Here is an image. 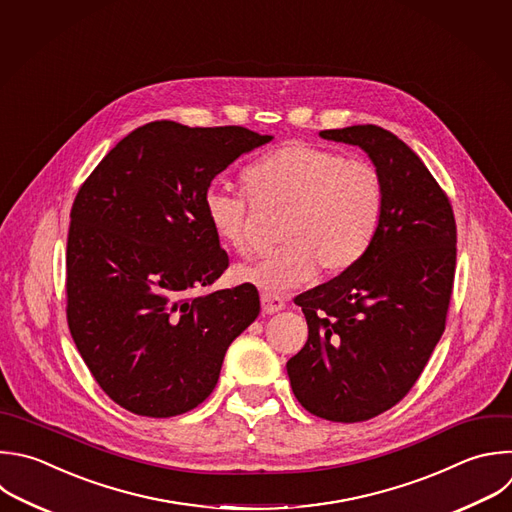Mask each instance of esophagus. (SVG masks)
Returning a JSON list of instances; mask_svg holds the SVG:
<instances>
[{
	"label": "esophagus",
	"mask_w": 512,
	"mask_h": 512,
	"mask_svg": "<svg viewBox=\"0 0 512 512\" xmlns=\"http://www.w3.org/2000/svg\"><path fill=\"white\" fill-rule=\"evenodd\" d=\"M261 307H263V311H265L267 315H271V313L281 311V309L285 307V301H283V297H279L277 293L263 291V293H261Z\"/></svg>",
	"instance_id": "esophagus-1"
}]
</instances>
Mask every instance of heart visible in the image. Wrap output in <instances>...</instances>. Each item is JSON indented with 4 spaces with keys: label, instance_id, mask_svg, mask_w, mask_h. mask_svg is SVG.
Wrapping results in <instances>:
<instances>
[{
    "label": "heart",
    "instance_id": "1",
    "mask_svg": "<svg viewBox=\"0 0 512 512\" xmlns=\"http://www.w3.org/2000/svg\"><path fill=\"white\" fill-rule=\"evenodd\" d=\"M243 183L251 201L287 205L277 227L281 245L235 271L239 281L267 291L295 287L315 267L321 273L352 267L368 251L384 213L380 170L315 142L273 148L243 170ZM247 195L209 185L201 197L211 231L237 255L251 251Z\"/></svg>",
    "mask_w": 512,
    "mask_h": 512
}]
</instances>
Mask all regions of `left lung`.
Listing matches in <instances>:
<instances>
[{"instance_id": "8db88e82", "label": "left lung", "mask_w": 512, "mask_h": 512, "mask_svg": "<svg viewBox=\"0 0 512 512\" xmlns=\"http://www.w3.org/2000/svg\"><path fill=\"white\" fill-rule=\"evenodd\" d=\"M356 144L380 170L386 201L368 251L301 295L307 342L287 362L297 402L317 418L364 422L396 406L446 327L456 269L452 205L418 154L390 130H321Z\"/></svg>"}]
</instances>
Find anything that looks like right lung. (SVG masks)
<instances>
[{
	"label": "right lung",
	"instance_id": "add662e5",
	"mask_svg": "<svg viewBox=\"0 0 512 512\" xmlns=\"http://www.w3.org/2000/svg\"><path fill=\"white\" fill-rule=\"evenodd\" d=\"M243 126L156 120L132 130L80 187L66 249V317L98 386L124 410L170 418L205 402L233 339L259 315L255 285L191 297L229 257L201 197L269 142Z\"/></svg>",
	"mask_w": 512,
	"mask_h": 512
}]
</instances>
